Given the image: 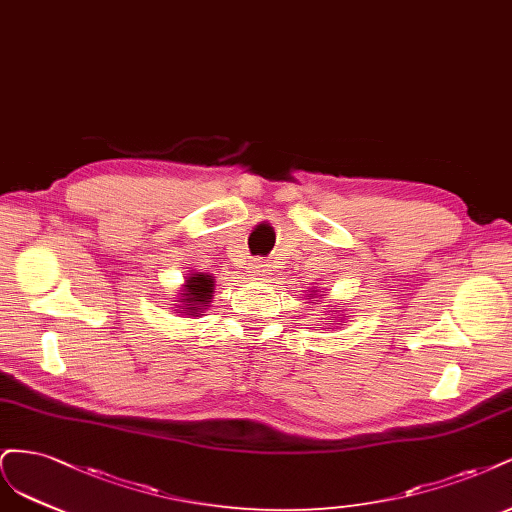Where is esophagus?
Returning a JSON list of instances; mask_svg holds the SVG:
<instances>
[{
  "label": "esophagus",
  "instance_id": "esophagus-1",
  "mask_svg": "<svg viewBox=\"0 0 512 512\" xmlns=\"http://www.w3.org/2000/svg\"><path fill=\"white\" fill-rule=\"evenodd\" d=\"M268 263L266 261H261V259H257V261H253L251 263V272H253V276H266L268 274Z\"/></svg>",
  "mask_w": 512,
  "mask_h": 512
}]
</instances>
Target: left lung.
I'll return each mask as SVG.
<instances>
[{"instance_id":"left-lung-1","label":"left lung","mask_w":512,"mask_h":512,"mask_svg":"<svg viewBox=\"0 0 512 512\" xmlns=\"http://www.w3.org/2000/svg\"><path fill=\"white\" fill-rule=\"evenodd\" d=\"M308 298H312V293H310V295H308Z\"/></svg>"}]
</instances>
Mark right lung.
Instances as JSON below:
<instances>
[{"mask_svg": "<svg viewBox=\"0 0 512 512\" xmlns=\"http://www.w3.org/2000/svg\"><path fill=\"white\" fill-rule=\"evenodd\" d=\"M212 291H214V276L204 274V272L191 274L185 280L183 293H180V298H183L185 315H191V317L200 315L204 306H208V302L212 300Z\"/></svg>", "mask_w": 512, "mask_h": 512, "instance_id": "add662e5", "label": "right lung"}]
</instances>
